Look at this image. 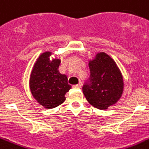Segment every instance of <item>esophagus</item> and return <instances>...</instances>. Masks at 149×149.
Wrapping results in <instances>:
<instances>
[{"instance_id":"1","label":"esophagus","mask_w":149,"mask_h":149,"mask_svg":"<svg viewBox=\"0 0 149 149\" xmlns=\"http://www.w3.org/2000/svg\"><path fill=\"white\" fill-rule=\"evenodd\" d=\"M72 87H73L74 88H81V84L74 85V86H72Z\"/></svg>"}]
</instances>
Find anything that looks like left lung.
I'll return each instance as SVG.
<instances>
[{
	"instance_id": "left-lung-1",
	"label": "left lung",
	"mask_w": 149,
	"mask_h": 149,
	"mask_svg": "<svg viewBox=\"0 0 149 149\" xmlns=\"http://www.w3.org/2000/svg\"><path fill=\"white\" fill-rule=\"evenodd\" d=\"M90 77L82 86L87 101L100 110H106L120 98L123 80L119 68L107 54L100 52L88 63Z\"/></svg>"
}]
</instances>
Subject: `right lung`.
<instances>
[{"label": "right lung", "mask_w": 149, "mask_h": 149, "mask_svg": "<svg viewBox=\"0 0 149 149\" xmlns=\"http://www.w3.org/2000/svg\"><path fill=\"white\" fill-rule=\"evenodd\" d=\"M51 52L46 51L39 56L29 80V88L36 101L47 109L61 104L66 100L65 95L71 88L68 79L59 72L61 60H50Z\"/></svg>", "instance_id": "1"}]
</instances>
